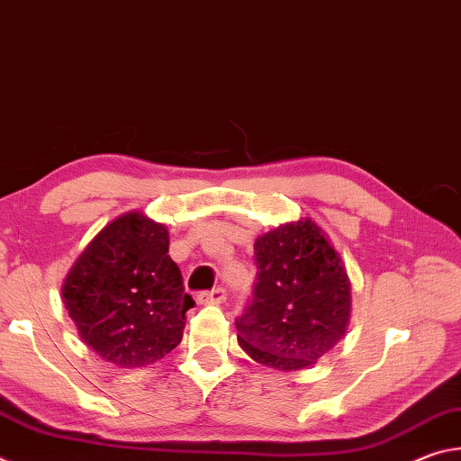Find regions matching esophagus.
I'll use <instances>...</instances> for the list:
<instances>
[{
	"label": "esophagus",
	"mask_w": 461,
	"mask_h": 461,
	"mask_svg": "<svg viewBox=\"0 0 461 461\" xmlns=\"http://www.w3.org/2000/svg\"><path fill=\"white\" fill-rule=\"evenodd\" d=\"M197 301H199V305H221V303L225 301V291L223 288H213V291L199 293Z\"/></svg>",
	"instance_id": "1"
}]
</instances>
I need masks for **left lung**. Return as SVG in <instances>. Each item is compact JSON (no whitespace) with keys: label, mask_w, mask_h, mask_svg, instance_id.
Returning a JSON list of instances; mask_svg holds the SVG:
<instances>
[{"label":"left lung","mask_w":461,"mask_h":461,"mask_svg":"<svg viewBox=\"0 0 461 461\" xmlns=\"http://www.w3.org/2000/svg\"><path fill=\"white\" fill-rule=\"evenodd\" d=\"M252 303L236 321L240 348L280 372L303 370L335 348L352 315V283L331 240L311 217L254 241Z\"/></svg>","instance_id":"1"}]
</instances>
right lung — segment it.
Wrapping results in <instances>:
<instances>
[{"instance_id":"1","label":"right lung","mask_w":461,"mask_h":461,"mask_svg":"<svg viewBox=\"0 0 461 461\" xmlns=\"http://www.w3.org/2000/svg\"><path fill=\"white\" fill-rule=\"evenodd\" d=\"M62 303L79 338L118 368L150 366L181 343L194 301L168 256V230L144 212L109 221L68 270Z\"/></svg>"}]
</instances>
